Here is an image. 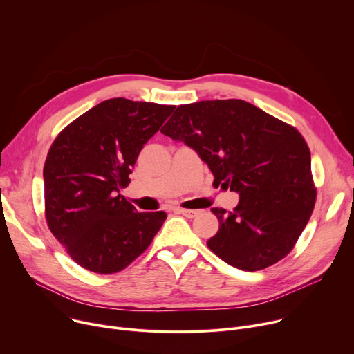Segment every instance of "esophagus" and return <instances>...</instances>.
Masks as SVG:
<instances>
[{
  "label": "esophagus",
  "instance_id": "obj_1",
  "mask_svg": "<svg viewBox=\"0 0 354 354\" xmlns=\"http://www.w3.org/2000/svg\"><path fill=\"white\" fill-rule=\"evenodd\" d=\"M178 214H181V215H184L185 218H189V219H192V218H195L198 215V211H195V209H185V208H177L176 209Z\"/></svg>",
  "mask_w": 354,
  "mask_h": 354
}]
</instances>
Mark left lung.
I'll list each match as a JSON object with an SVG mask.
<instances>
[{
    "mask_svg": "<svg viewBox=\"0 0 354 354\" xmlns=\"http://www.w3.org/2000/svg\"><path fill=\"white\" fill-rule=\"evenodd\" d=\"M162 133L198 153L214 184L241 200L211 211L219 230L207 245L227 264L257 271L295 246L317 201L310 151L291 125L242 100L178 105Z\"/></svg>",
    "mask_w": 354,
    "mask_h": 354,
    "instance_id": "8db88e82",
    "label": "left lung"
}]
</instances>
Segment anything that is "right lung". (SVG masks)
<instances>
[{
    "mask_svg": "<svg viewBox=\"0 0 354 354\" xmlns=\"http://www.w3.org/2000/svg\"><path fill=\"white\" fill-rule=\"evenodd\" d=\"M176 105L111 98L68 124L45 167V216L53 236L83 268L113 274L151 243L167 215L138 212L120 194L143 145Z\"/></svg>",
    "mask_w": 354,
    "mask_h": 354,
    "instance_id": "add662e5",
    "label": "right lung"
}]
</instances>
